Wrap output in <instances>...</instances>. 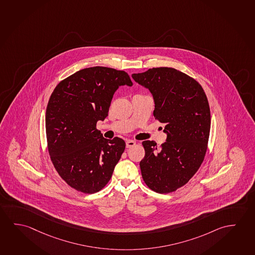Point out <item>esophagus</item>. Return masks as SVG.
<instances>
[{
  "mask_svg": "<svg viewBox=\"0 0 255 255\" xmlns=\"http://www.w3.org/2000/svg\"><path fill=\"white\" fill-rule=\"evenodd\" d=\"M126 145H127V148H131V147L135 145V141L128 140V141H127V142H126Z\"/></svg>",
  "mask_w": 255,
  "mask_h": 255,
  "instance_id": "34e87169",
  "label": "esophagus"
}]
</instances>
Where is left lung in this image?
<instances>
[{
	"mask_svg": "<svg viewBox=\"0 0 255 255\" xmlns=\"http://www.w3.org/2000/svg\"><path fill=\"white\" fill-rule=\"evenodd\" d=\"M132 78L152 94L154 117L167 134L160 149L154 141L141 142V176L155 192H173L190 181L205 158L211 127L207 97L198 81L176 69H149Z\"/></svg>",
	"mask_w": 255,
	"mask_h": 255,
	"instance_id": "left-lung-1",
	"label": "left lung"
}]
</instances>
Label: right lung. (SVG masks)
I'll return each mask as SVG.
<instances>
[{"label": "right lung", "mask_w": 255, "mask_h": 255, "mask_svg": "<svg viewBox=\"0 0 255 255\" xmlns=\"http://www.w3.org/2000/svg\"><path fill=\"white\" fill-rule=\"evenodd\" d=\"M132 86L124 71L95 66L82 69L60 81L46 110V135L55 169L69 186L92 194L108 183L126 143L109 140L97 129L108 116L120 86Z\"/></svg>", "instance_id": "1"}]
</instances>
